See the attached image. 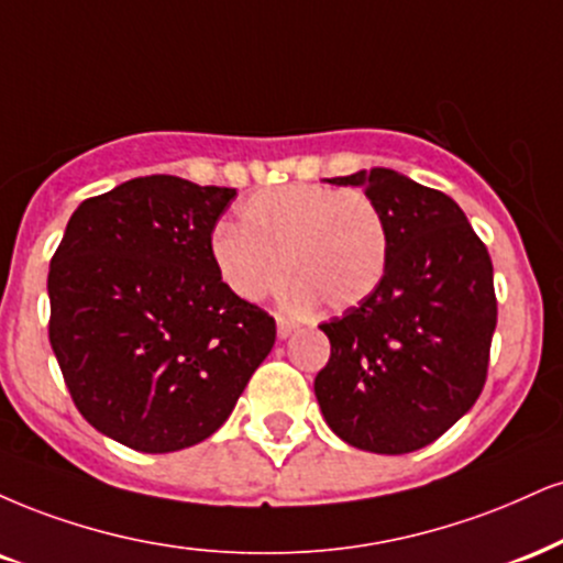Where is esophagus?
<instances>
[{"label": "esophagus", "mask_w": 563, "mask_h": 563, "mask_svg": "<svg viewBox=\"0 0 563 563\" xmlns=\"http://www.w3.org/2000/svg\"><path fill=\"white\" fill-rule=\"evenodd\" d=\"M275 322H277V335H280V338H288L296 328H299V322L290 320V317H286V314H277Z\"/></svg>", "instance_id": "34e87169"}]
</instances>
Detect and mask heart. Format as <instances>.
<instances>
[{
    "label": "heart",
    "mask_w": 563,
    "mask_h": 563,
    "mask_svg": "<svg viewBox=\"0 0 563 563\" xmlns=\"http://www.w3.org/2000/svg\"><path fill=\"white\" fill-rule=\"evenodd\" d=\"M388 225L380 207L354 188L288 183L239 207V225L220 222L209 260L230 294L262 301L294 277L290 299L330 311L358 307L388 269Z\"/></svg>",
    "instance_id": "heart-1"
}]
</instances>
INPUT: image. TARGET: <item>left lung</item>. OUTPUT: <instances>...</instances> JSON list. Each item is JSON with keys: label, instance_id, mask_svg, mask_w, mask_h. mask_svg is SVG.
<instances>
[{"label": "left lung", "instance_id": "8db88e82", "mask_svg": "<svg viewBox=\"0 0 563 563\" xmlns=\"http://www.w3.org/2000/svg\"><path fill=\"white\" fill-rule=\"evenodd\" d=\"M362 186L388 225V269L367 301L322 322L314 377L324 422L349 445L411 453L475 406L498 320L493 262L462 207L385 167L330 178Z\"/></svg>", "mask_w": 563, "mask_h": 563}]
</instances>
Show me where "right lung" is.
Instances as JSON below:
<instances>
[{
  "instance_id": "obj_1",
  "label": "right lung",
  "mask_w": 563,
  "mask_h": 563,
  "mask_svg": "<svg viewBox=\"0 0 563 563\" xmlns=\"http://www.w3.org/2000/svg\"><path fill=\"white\" fill-rule=\"evenodd\" d=\"M235 188L146 175L73 212L49 264V343L73 404L107 438L170 453L222 428L275 346L230 294L209 235Z\"/></svg>"
}]
</instances>
